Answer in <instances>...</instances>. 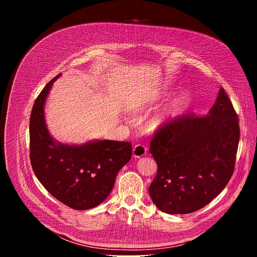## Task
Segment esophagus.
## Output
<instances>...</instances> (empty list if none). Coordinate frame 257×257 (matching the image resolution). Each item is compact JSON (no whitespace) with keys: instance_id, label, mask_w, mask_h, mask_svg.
Here are the masks:
<instances>
[{"instance_id":"1","label":"esophagus","mask_w":257,"mask_h":257,"mask_svg":"<svg viewBox=\"0 0 257 257\" xmlns=\"http://www.w3.org/2000/svg\"><path fill=\"white\" fill-rule=\"evenodd\" d=\"M132 154H133V158H135V159L142 158V157H144L146 155V148H145L144 145L137 144V145H135L134 148H133Z\"/></svg>"}]
</instances>
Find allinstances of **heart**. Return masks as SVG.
I'll return each instance as SVG.
<instances>
[{"label": "heart", "mask_w": 257, "mask_h": 257, "mask_svg": "<svg viewBox=\"0 0 257 257\" xmlns=\"http://www.w3.org/2000/svg\"><path fill=\"white\" fill-rule=\"evenodd\" d=\"M163 93H159L155 95L153 98L145 97V96H138L134 99H132L128 104L129 111H138L145 107L149 103H151L152 100H157L162 96ZM183 95H178L175 98H173L164 108H162L159 113H157L155 116L151 118L149 121V127L152 131H160L162 129L170 127L172 124H174L181 115V108L183 105Z\"/></svg>", "instance_id": "obj_1"}]
</instances>
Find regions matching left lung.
<instances>
[{
  "instance_id": "8db88e82",
  "label": "left lung",
  "mask_w": 257,
  "mask_h": 257,
  "mask_svg": "<svg viewBox=\"0 0 257 257\" xmlns=\"http://www.w3.org/2000/svg\"><path fill=\"white\" fill-rule=\"evenodd\" d=\"M239 137V119L224 88L206 116H183L160 130L150 148L158 173L149 192L157 207L185 214L215 198L233 175Z\"/></svg>"
}]
</instances>
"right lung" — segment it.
<instances>
[{"label": "right lung", "instance_id": "obj_1", "mask_svg": "<svg viewBox=\"0 0 257 257\" xmlns=\"http://www.w3.org/2000/svg\"><path fill=\"white\" fill-rule=\"evenodd\" d=\"M42 90L32 106L29 124L30 162L43 186L67 206L85 210L103 202L111 193L118 172L130 161V142L89 140L62 143L50 133L45 105L54 82Z\"/></svg>", "mask_w": 257, "mask_h": 257}]
</instances>
